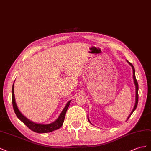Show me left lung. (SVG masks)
Segmentation results:
<instances>
[{"label": "left lung", "mask_w": 151, "mask_h": 151, "mask_svg": "<svg viewBox=\"0 0 151 151\" xmlns=\"http://www.w3.org/2000/svg\"><path fill=\"white\" fill-rule=\"evenodd\" d=\"M127 62L130 64V65L132 67V69H133V80H134V83H135V88H136V97H135V106L134 107H133V109L132 110V113H130V114L129 115V116L127 118V120L129 119V118L130 117V116L132 115V114L133 113V111H134L135 110V109L137 108V104H138V100H139V94H138V90H139V84H138V82H137V80L136 79V77H135V68L134 67H133V66L132 65V64L130 63V62H128L127 61ZM88 119L89 121V119H88ZM90 122V121H89Z\"/></svg>", "instance_id": "obj_1"}]
</instances>
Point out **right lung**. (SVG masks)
Wrapping results in <instances>:
<instances>
[{"label": "right lung", "mask_w": 151, "mask_h": 151, "mask_svg": "<svg viewBox=\"0 0 151 151\" xmlns=\"http://www.w3.org/2000/svg\"><path fill=\"white\" fill-rule=\"evenodd\" d=\"M12 106L15 112V114L21 122H22L26 126L28 127L30 130L32 131L39 133H49L51 132L54 130H58L59 128H61L63 124V122L64 120V117H65L66 113L68 110V108L70 104V101L68 102L65 107H64L63 111L61 112V114L59 115V118L55 120L53 123L48 124H38L34 122H32L27 119L22 114L20 113L18 107L16 104L15 97H14V84L12 85Z\"/></svg>", "instance_id": "right-lung-1"}]
</instances>
